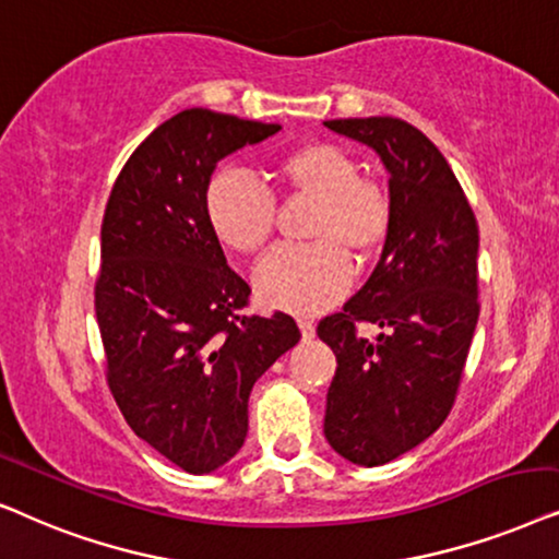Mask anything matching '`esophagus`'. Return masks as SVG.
Instances as JSON below:
<instances>
[{
	"label": "esophagus",
	"instance_id": "obj_1",
	"mask_svg": "<svg viewBox=\"0 0 559 559\" xmlns=\"http://www.w3.org/2000/svg\"><path fill=\"white\" fill-rule=\"evenodd\" d=\"M299 330H301V337L304 340L314 337V322H311L309 317H299Z\"/></svg>",
	"mask_w": 559,
	"mask_h": 559
}]
</instances>
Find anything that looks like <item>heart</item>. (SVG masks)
<instances>
[{
    "instance_id": "b5f03b06",
    "label": "heart",
    "mask_w": 559,
    "mask_h": 559,
    "mask_svg": "<svg viewBox=\"0 0 559 559\" xmlns=\"http://www.w3.org/2000/svg\"><path fill=\"white\" fill-rule=\"evenodd\" d=\"M275 178L292 197L314 199L307 235L314 242L284 245L255 271L260 299L292 311H319L337 299L353 278L344 252L376 255L393 229V193L381 178L360 174L345 147L307 143L275 158ZM212 233L229 250H263L275 227L271 189L248 170L222 168L204 193Z\"/></svg>"
}]
</instances>
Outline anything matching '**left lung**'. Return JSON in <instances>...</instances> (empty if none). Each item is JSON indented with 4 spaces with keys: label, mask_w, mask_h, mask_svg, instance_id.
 I'll return each instance as SVG.
<instances>
[{
    "label": "left lung",
    "mask_w": 559,
    "mask_h": 559,
    "mask_svg": "<svg viewBox=\"0 0 559 559\" xmlns=\"http://www.w3.org/2000/svg\"><path fill=\"white\" fill-rule=\"evenodd\" d=\"M381 155L393 229L366 286L317 326L337 355L324 437L349 463H391L440 429L478 324V222L435 143L396 117L326 119ZM362 321L384 326L359 337Z\"/></svg>",
    "instance_id": "1"
}]
</instances>
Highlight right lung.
Here are the masks:
<instances>
[{
	"instance_id": "obj_1",
	"label": "right lung",
	"mask_w": 559,
	"mask_h": 559,
	"mask_svg": "<svg viewBox=\"0 0 559 559\" xmlns=\"http://www.w3.org/2000/svg\"><path fill=\"white\" fill-rule=\"evenodd\" d=\"M278 130L178 111L135 147L104 210L94 307L109 391L140 440L193 475L237 455L252 385L301 340L284 311H245L250 286L204 214L217 160Z\"/></svg>"
}]
</instances>
